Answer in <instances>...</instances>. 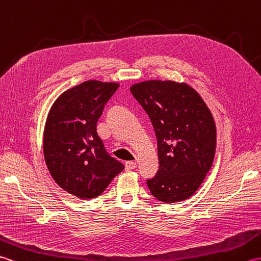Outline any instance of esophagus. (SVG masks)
Here are the masks:
<instances>
[{"label":"esophagus","instance_id":"obj_1","mask_svg":"<svg viewBox=\"0 0 261 261\" xmlns=\"http://www.w3.org/2000/svg\"><path fill=\"white\" fill-rule=\"evenodd\" d=\"M124 167H125V170H126V171L134 170V169L137 168V164H136L135 162H127V163H125Z\"/></svg>","mask_w":261,"mask_h":261}]
</instances>
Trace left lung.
<instances>
[{
  "label": "left lung",
  "mask_w": 261,
  "mask_h": 261,
  "mask_svg": "<svg viewBox=\"0 0 261 261\" xmlns=\"http://www.w3.org/2000/svg\"><path fill=\"white\" fill-rule=\"evenodd\" d=\"M146 111L157 138L159 169L147 180L165 203L191 197L212 167L216 127L199 94L186 83L146 81L130 87Z\"/></svg>",
  "instance_id": "1"
}]
</instances>
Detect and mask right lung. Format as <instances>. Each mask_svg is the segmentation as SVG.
Segmentation results:
<instances>
[{
    "label": "right lung",
    "instance_id": "obj_1",
    "mask_svg": "<svg viewBox=\"0 0 261 261\" xmlns=\"http://www.w3.org/2000/svg\"><path fill=\"white\" fill-rule=\"evenodd\" d=\"M118 83L86 81L64 92L49 111L43 156L64 191L82 199L97 197L124 166L111 157L96 132L104 105Z\"/></svg>",
    "mask_w": 261,
    "mask_h": 261
}]
</instances>
